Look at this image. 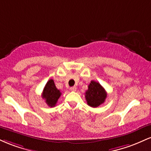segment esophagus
Wrapping results in <instances>:
<instances>
[{
    "label": "esophagus",
    "mask_w": 151,
    "mask_h": 151,
    "mask_svg": "<svg viewBox=\"0 0 151 151\" xmlns=\"http://www.w3.org/2000/svg\"><path fill=\"white\" fill-rule=\"evenodd\" d=\"M70 90L72 91H75L76 90H77V87H76V86H72V87L70 88Z\"/></svg>",
    "instance_id": "34e87169"
}]
</instances>
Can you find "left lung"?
Instances as JSON below:
<instances>
[{"instance_id":"left-lung-1","label":"left lung","mask_w":151,"mask_h":151,"mask_svg":"<svg viewBox=\"0 0 151 151\" xmlns=\"http://www.w3.org/2000/svg\"><path fill=\"white\" fill-rule=\"evenodd\" d=\"M106 96L107 93L104 88L99 83L91 81L85 92L87 104L93 108H96L105 101Z\"/></svg>"}]
</instances>
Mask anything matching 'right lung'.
I'll use <instances>...</instances> for the list:
<instances>
[{
	"label": "right lung",
	"instance_id": "1",
	"mask_svg": "<svg viewBox=\"0 0 151 151\" xmlns=\"http://www.w3.org/2000/svg\"><path fill=\"white\" fill-rule=\"evenodd\" d=\"M61 94L60 90L57 89L53 79H50L43 89L42 97L45 100L46 104L49 106L53 107L56 105Z\"/></svg>",
	"mask_w": 151,
	"mask_h": 151
}]
</instances>
